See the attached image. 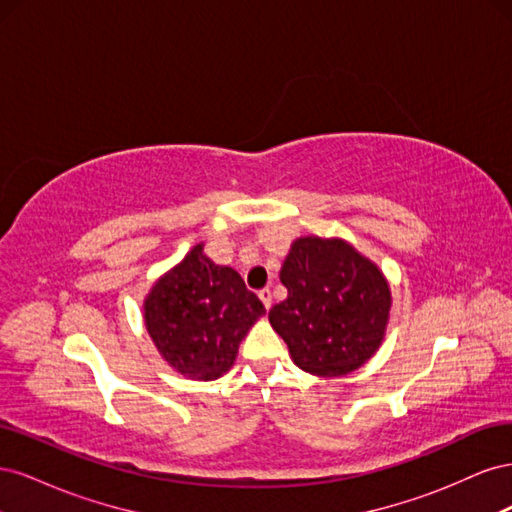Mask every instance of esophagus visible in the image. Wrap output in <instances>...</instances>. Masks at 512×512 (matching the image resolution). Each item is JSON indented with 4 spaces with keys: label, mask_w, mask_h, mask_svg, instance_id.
<instances>
[{
    "label": "esophagus",
    "mask_w": 512,
    "mask_h": 512,
    "mask_svg": "<svg viewBox=\"0 0 512 512\" xmlns=\"http://www.w3.org/2000/svg\"><path fill=\"white\" fill-rule=\"evenodd\" d=\"M258 297H260L262 305H265V309H271V303H273V294H271V290H269V288H262V290L258 292Z\"/></svg>",
    "instance_id": "1"
}]
</instances>
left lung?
Returning <instances> with one entry per match:
<instances>
[{
  "instance_id": "1",
  "label": "left lung",
  "mask_w": 512,
  "mask_h": 512,
  "mask_svg": "<svg viewBox=\"0 0 512 512\" xmlns=\"http://www.w3.org/2000/svg\"><path fill=\"white\" fill-rule=\"evenodd\" d=\"M280 280L288 297L269 309V322L303 371L346 376L374 356L391 309L374 262L342 239L303 237L292 243Z\"/></svg>"
}]
</instances>
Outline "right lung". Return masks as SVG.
Listing matches in <instances>:
<instances>
[{
  "label": "right lung",
  "instance_id": "obj_1",
  "mask_svg": "<svg viewBox=\"0 0 512 512\" xmlns=\"http://www.w3.org/2000/svg\"><path fill=\"white\" fill-rule=\"evenodd\" d=\"M265 314L243 277L220 267L196 245L151 288L145 301L147 331L179 374L215 380L235 363L241 339Z\"/></svg>",
  "mask_w": 512,
  "mask_h": 512
}]
</instances>
